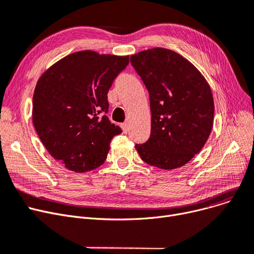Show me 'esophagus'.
Listing matches in <instances>:
<instances>
[{
  "label": "esophagus",
  "mask_w": 254,
  "mask_h": 254,
  "mask_svg": "<svg viewBox=\"0 0 254 254\" xmlns=\"http://www.w3.org/2000/svg\"><path fill=\"white\" fill-rule=\"evenodd\" d=\"M120 127H121V128H123V130H124V133H125V134H127V133H128V126H127V123L121 124V125H120Z\"/></svg>",
  "instance_id": "esophagus-1"
}]
</instances>
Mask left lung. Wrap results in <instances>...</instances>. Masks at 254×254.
<instances>
[{
  "label": "left lung",
  "mask_w": 254,
  "mask_h": 254,
  "mask_svg": "<svg viewBox=\"0 0 254 254\" xmlns=\"http://www.w3.org/2000/svg\"><path fill=\"white\" fill-rule=\"evenodd\" d=\"M130 63L147 88L149 139L136 144L141 159L165 170L180 168L199 152L214 123L211 87L195 66L171 50L131 55Z\"/></svg>",
  "instance_id": "1"
}]
</instances>
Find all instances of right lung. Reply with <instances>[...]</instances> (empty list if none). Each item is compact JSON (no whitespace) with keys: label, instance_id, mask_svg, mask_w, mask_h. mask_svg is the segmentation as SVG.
Returning a JSON list of instances; mask_svg holds the SVG:
<instances>
[{"label":"right lung","instance_id":"right-lung-1","mask_svg":"<svg viewBox=\"0 0 254 254\" xmlns=\"http://www.w3.org/2000/svg\"><path fill=\"white\" fill-rule=\"evenodd\" d=\"M128 56L81 51L52 65L33 95V125L51 156L74 172L100 167L121 128L110 123L108 91Z\"/></svg>","mask_w":254,"mask_h":254}]
</instances>
